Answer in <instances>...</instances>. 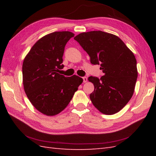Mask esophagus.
Returning <instances> with one entry per match:
<instances>
[{"label": "esophagus", "mask_w": 156, "mask_h": 156, "mask_svg": "<svg viewBox=\"0 0 156 156\" xmlns=\"http://www.w3.org/2000/svg\"><path fill=\"white\" fill-rule=\"evenodd\" d=\"M82 78H83V82H84V83H85V82H87V80H88L87 77H86V76H84V77H83Z\"/></svg>", "instance_id": "34e87169"}]
</instances>
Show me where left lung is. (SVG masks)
I'll list each match as a JSON object with an SVG mask.
<instances>
[{
  "label": "left lung",
  "instance_id": "1",
  "mask_svg": "<svg viewBox=\"0 0 156 156\" xmlns=\"http://www.w3.org/2000/svg\"><path fill=\"white\" fill-rule=\"evenodd\" d=\"M90 58L93 65H101L104 76L88 77L94 90L90 98L105 115L120 111L133 94L137 78L133 53L117 36L101 31L82 33L74 38Z\"/></svg>",
  "mask_w": 156,
  "mask_h": 156
}]
</instances>
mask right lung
<instances>
[{
  "instance_id": "right-lung-1",
  "label": "right lung",
  "mask_w": 156,
  "mask_h": 156,
  "mask_svg": "<svg viewBox=\"0 0 156 156\" xmlns=\"http://www.w3.org/2000/svg\"><path fill=\"white\" fill-rule=\"evenodd\" d=\"M69 31H55L39 39L23 63V83L33 106L47 116L59 114L68 105L83 80L58 73L64 68L63 55Z\"/></svg>"
}]
</instances>
